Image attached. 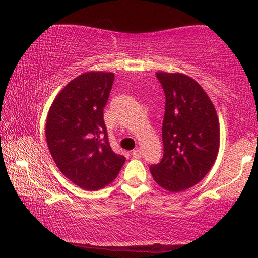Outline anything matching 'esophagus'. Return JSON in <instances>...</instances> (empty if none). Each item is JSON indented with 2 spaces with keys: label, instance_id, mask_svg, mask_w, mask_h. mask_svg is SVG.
<instances>
[{
  "label": "esophagus",
  "instance_id": "obj_1",
  "mask_svg": "<svg viewBox=\"0 0 258 258\" xmlns=\"http://www.w3.org/2000/svg\"><path fill=\"white\" fill-rule=\"evenodd\" d=\"M132 155H133V157H135V158H140V157H141V155H142V153H141V150H140V149H135V150H133Z\"/></svg>",
  "mask_w": 258,
  "mask_h": 258
}]
</instances>
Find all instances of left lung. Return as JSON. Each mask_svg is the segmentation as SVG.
<instances>
[{
    "mask_svg": "<svg viewBox=\"0 0 258 258\" xmlns=\"http://www.w3.org/2000/svg\"><path fill=\"white\" fill-rule=\"evenodd\" d=\"M165 95L162 124L164 154L150 167L155 182L179 192L202 181L220 149V123L213 102L191 77L158 72Z\"/></svg>",
    "mask_w": 258,
    "mask_h": 258,
    "instance_id": "8db88e82",
    "label": "left lung"
}]
</instances>
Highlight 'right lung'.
I'll return each mask as SVG.
<instances>
[{
	"label": "right lung",
	"instance_id": "1",
	"mask_svg": "<svg viewBox=\"0 0 258 258\" xmlns=\"http://www.w3.org/2000/svg\"><path fill=\"white\" fill-rule=\"evenodd\" d=\"M114 76L89 72L75 77L56 96L45 123L47 144L57 168L90 191L114 181L125 162L112 151L103 119Z\"/></svg>",
	"mask_w": 258,
	"mask_h": 258
}]
</instances>
